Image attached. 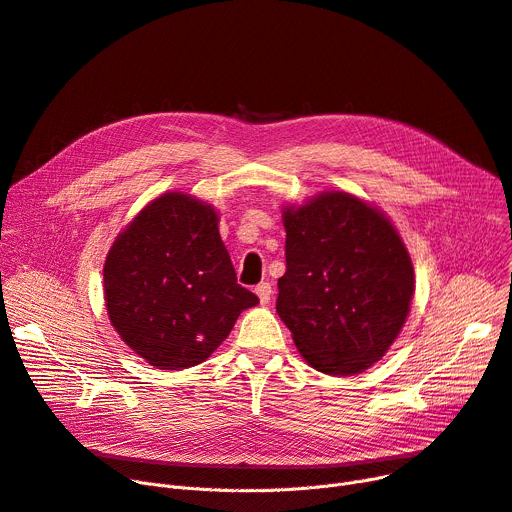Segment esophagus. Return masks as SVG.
<instances>
[{
  "mask_svg": "<svg viewBox=\"0 0 512 512\" xmlns=\"http://www.w3.org/2000/svg\"><path fill=\"white\" fill-rule=\"evenodd\" d=\"M256 295L260 297V304H268L270 297H273V287H270V283H260L256 287Z\"/></svg>",
  "mask_w": 512,
  "mask_h": 512,
  "instance_id": "1",
  "label": "esophagus"
}]
</instances>
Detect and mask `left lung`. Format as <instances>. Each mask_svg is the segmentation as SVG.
<instances>
[{
  "instance_id": "left-lung-1",
  "label": "left lung",
  "mask_w": 512,
  "mask_h": 512,
  "mask_svg": "<svg viewBox=\"0 0 512 512\" xmlns=\"http://www.w3.org/2000/svg\"><path fill=\"white\" fill-rule=\"evenodd\" d=\"M287 270L277 314L318 372L353 376L395 343L415 291L413 264L384 213L347 192L283 210Z\"/></svg>"
}]
</instances>
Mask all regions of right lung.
<instances>
[{"mask_svg": "<svg viewBox=\"0 0 512 512\" xmlns=\"http://www.w3.org/2000/svg\"><path fill=\"white\" fill-rule=\"evenodd\" d=\"M103 281L117 335L159 370L202 364L258 304L237 285L215 208L182 192L148 202L117 235Z\"/></svg>", "mask_w": 512, "mask_h": 512, "instance_id": "obj_1", "label": "right lung"}]
</instances>
